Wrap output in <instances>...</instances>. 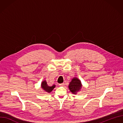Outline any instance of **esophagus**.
I'll list each match as a JSON object with an SVG mask.
<instances>
[{"mask_svg": "<svg viewBox=\"0 0 123 123\" xmlns=\"http://www.w3.org/2000/svg\"><path fill=\"white\" fill-rule=\"evenodd\" d=\"M64 83H61V84H59V86H64Z\"/></svg>", "mask_w": 123, "mask_h": 123, "instance_id": "esophagus-1", "label": "esophagus"}]
</instances>
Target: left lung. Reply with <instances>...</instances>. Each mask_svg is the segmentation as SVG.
Masks as SVG:
<instances>
[{
    "instance_id": "obj_1",
    "label": "left lung",
    "mask_w": 123,
    "mask_h": 123,
    "mask_svg": "<svg viewBox=\"0 0 123 123\" xmlns=\"http://www.w3.org/2000/svg\"><path fill=\"white\" fill-rule=\"evenodd\" d=\"M81 83L76 77H74L72 80L69 85L70 90L73 94H76L77 92L80 90L81 88Z\"/></svg>"
}]
</instances>
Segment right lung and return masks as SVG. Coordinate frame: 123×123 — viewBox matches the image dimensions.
Listing matches in <instances>:
<instances>
[{
    "label": "right lung",
    "mask_w": 123,
    "mask_h": 123,
    "mask_svg": "<svg viewBox=\"0 0 123 123\" xmlns=\"http://www.w3.org/2000/svg\"><path fill=\"white\" fill-rule=\"evenodd\" d=\"M41 86H42V88L43 89L44 91H46V92H47L48 93H49L53 90V89L55 87V85H53L51 86H49V85H47V83L46 81L44 80L42 82Z\"/></svg>",
    "instance_id": "add662e5"
}]
</instances>
